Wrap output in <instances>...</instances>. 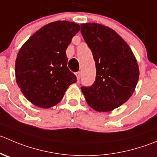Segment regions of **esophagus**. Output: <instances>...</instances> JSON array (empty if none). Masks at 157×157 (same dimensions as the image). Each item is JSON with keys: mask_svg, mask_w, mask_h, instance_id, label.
<instances>
[{"mask_svg": "<svg viewBox=\"0 0 157 157\" xmlns=\"http://www.w3.org/2000/svg\"><path fill=\"white\" fill-rule=\"evenodd\" d=\"M76 76H77V80H80V72H77L76 73Z\"/></svg>", "mask_w": 157, "mask_h": 157, "instance_id": "obj_1", "label": "esophagus"}]
</instances>
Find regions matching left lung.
<instances>
[{
    "label": "left lung",
    "instance_id": "1",
    "mask_svg": "<svg viewBox=\"0 0 157 157\" xmlns=\"http://www.w3.org/2000/svg\"><path fill=\"white\" fill-rule=\"evenodd\" d=\"M83 39L93 53L96 80L81 90L97 112H109L127 102L139 80L137 60L127 42L113 29L97 23L80 24Z\"/></svg>",
    "mask_w": 157,
    "mask_h": 157
}]
</instances>
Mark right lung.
<instances>
[{"label":"right lung","instance_id":"add662e5","mask_svg":"<svg viewBox=\"0 0 157 157\" xmlns=\"http://www.w3.org/2000/svg\"><path fill=\"white\" fill-rule=\"evenodd\" d=\"M80 30L74 22H51L35 32L21 48L15 62L16 82L32 104L44 109L55 106L70 85L77 82L67 68L66 50Z\"/></svg>","mask_w":157,"mask_h":157}]
</instances>
